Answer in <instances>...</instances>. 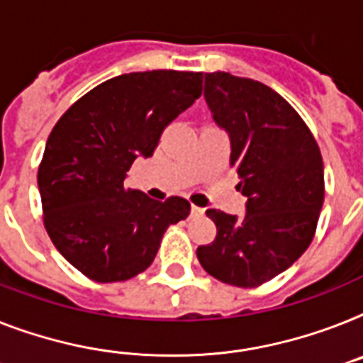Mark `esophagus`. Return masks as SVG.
<instances>
[{
    "label": "esophagus",
    "instance_id": "obj_1",
    "mask_svg": "<svg viewBox=\"0 0 363 363\" xmlns=\"http://www.w3.org/2000/svg\"><path fill=\"white\" fill-rule=\"evenodd\" d=\"M191 213H193V215H202L203 209L199 208V206H193V208H191Z\"/></svg>",
    "mask_w": 363,
    "mask_h": 363
}]
</instances>
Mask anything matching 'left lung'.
Wrapping results in <instances>:
<instances>
[{"label":"left lung","mask_w":363,"mask_h":363,"mask_svg":"<svg viewBox=\"0 0 363 363\" xmlns=\"http://www.w3.org/2000/svg\"><path fill=\"white\" fill-rule=\"evenodd\" d=\"M203 77L206 104L230 137L247 213L208 209L217 238L196 256L220 282L262 286L291 267L313 239L325 200L321 152L298 113L267 85L228 72Z\"/></svg>","instance_id":"obj_1"}]
</instances>
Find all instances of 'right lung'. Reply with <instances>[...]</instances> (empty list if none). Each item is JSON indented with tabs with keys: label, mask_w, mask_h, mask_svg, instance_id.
Listing matches in <instances>:
<instances>
[{
	"label": "right lung",
	"mask_w": 363,
	"mask_h": 363,
	"mask_svg": "<svg viewBox=\"0 0 363 363\" xmlns=\"http://www.w3.org/2000/svg\"><path fill=\"white\" fill-rule=\"evenodd\" d=\"M202 94V72L152 70L104 81L59 118L38 167L44 226L70 265L122 282L152 265L164 230L187 218L182 196L160 202L125 189L137 157Z\"/></svg>",
	"instance_id": "add662e5"
}]
</instances>
